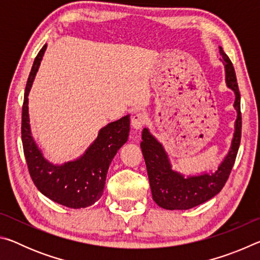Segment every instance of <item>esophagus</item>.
Masks as SVG:
<instances>
[{"instance_id": "1", "label": "esophagus", "mask_w": 260, "mask_h": 260, "mask_svg": "<svg viewBox=\"0 0 260 260\" xmlns=\"http://www.w3.org/2000/svg\"><path fill=\"white\" fill-rule=\"evenodd\" d=\"M146 122H147V117L146 114L143 113H138L132 118V127L136 131L142 129V127L146 125Z\"/></svg>"}]
</instances>
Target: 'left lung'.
<instances>
[{"instance_id": "8db88e82", "label": "left lung", "mask_w": 260, "mask_h": 260, "mask_svg": "<svg viewBox=\"0 0 260 260\" xmlns=\"http://www.w3.org/2000/svg\"><path fill=\"white\" fill-rule=\"evenodd\" d=\"M219 48L220 55L225 64L226 85L234 91L235 95L234 108L237 117L230 151L219 165L218 170L215 172H205L197 175H188V177L177 172L172 169L162 144L148 128H143L142 131L141 149L146 160L152 199L162 209L188 210L211 200L225 186L235 162L241 142V96L234 67L228 56L223 52L222 48Z\"/></svg>"}]
</instances>
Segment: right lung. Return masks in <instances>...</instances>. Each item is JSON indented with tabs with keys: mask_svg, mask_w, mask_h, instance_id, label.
I'll list each match as a JSON object with an SVG mask.
<instances>
[{
	"mask_svg": "<svg viewBox=\"0 0 260 260\" xmlns=\"http://www.w3.org/2000/svg\"><path fill=\"white\" fill-rule=\"evenodd\" d=\"M47 45L35 57L27 79L21 113V141L33 182L43 195L71 209L87 208L103 195L109 166L129 135V114L110 122L82 156L64 164H54L43 157L32 136L28 116V94L45 55Z\"/></svg>",
	"mask_w": 260,
	"mask_h": 260,
	"instance_id": "right-lung-1",
	"label": "right lung"
}]
</instances>
